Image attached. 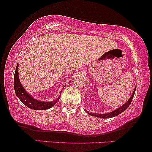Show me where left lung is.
Here are the masks:
<instances>
[{
    "label": "left lung",
    "mask_w": 152,
    "mask_h": 152,
    "mask_svg": "<svg viewBox=\"0 0 152 152\" xmlns=\"http://www.w3.org/2000/svg\"><path fill=\"white\" fill-rule=\"evenodd\" d=\"M136 88H137V86H136L135 88H134L133 93H132V96L130 97L129 99V100L127 101V102L125 103V104H124L123 105L120 106V107H118V109H115V110H114V111H111V112L106 113V114H94V113L89 112V111H86L87 114H88L89 115H91V116H96V117H99V118H112V117H114V116H118V115H119L120 114H121V113L123 112V111H124L125 110H126L127 108H128L131 102H132V99H133V97H134V93H135Z\"/></svg>",
    "instance_id": "1"
}]
</instances>
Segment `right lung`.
I'll use <instances>...</instances> for the list:
<instances>
[{"instance_id": "add662e5", "label": "right lung", "mask_w": 152, "mask_h": 152, "mask_svg": "<svg viewBox=\"0 0 152 152\" xmlns=\"http://www.w3.org/2000/svg\"><path fill=\"white\" fill-rule=\"evenodd\" d=\"M14 89L17 97L20 99V102L28 108L34 110H46L50 109L56 104L58 99H60L61 94V91L58 98L53 102H42L35 99L33 96L30 95L26 91L20 83L18 76V64H17L14 74Z\"/></svg>"}]
</instances>
